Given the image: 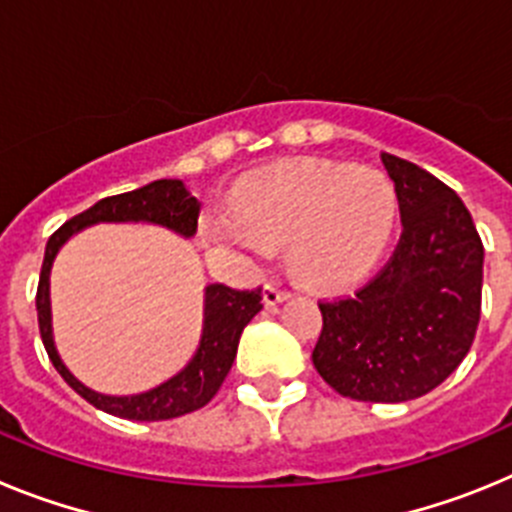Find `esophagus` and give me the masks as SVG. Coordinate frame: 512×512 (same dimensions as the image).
<instances>
[{
    "instance_id": "34e87169",
    "label": "esophagus",
    "mask_w": 512,
    "mask_h": 512,
    "mask_svg": "<svg viewBox=\"0 0 512 512\" xmlns=\"http://www.w3.org/2000/svg\"><path fill=\"white\" fill-rule=\"evenodd\" d=\"M289 297L287 289L277 287V284H266L264 287V305L266 307H277L279 302H284Z\"/></svg>"
}]
</instances>
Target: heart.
I'll return each mask as SVG.
<instances>
[{
	"instance_id": "obj_1",
	"label": "heart",
	"mask_w": 512,
	"mask_h": 512,
	"mask_svg": "<svg viewBox=\"0 0 512 512\" xmlns=\"http://www.w3.org/2000/svg\"><path fill=\"white\" fill-rule=\"evenodd\" d=\"M400 197L379 169L297 161L243 179L230 215L212 220L217 241L253 259L287 246L289 269L320 292L364 279L395 233Z\"/></svg>"
}]
</instances>
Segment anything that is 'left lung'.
Wrapping results in <instances>:
<instances>
[{
    "instance_id": "obj_1",
    "label": "left lung",
    "mask_w": 512,
    "mask_h": 512,
    "mask_svg": "<svg viewBox=\"0 0 512 512\" xmlns=\"http://www.w3.org/2000/svg\"><path fill=\"white\" fill-rule=\"evenodd\" d=\"M382 164L400 197V243L354 297L320 302L312 364L343 397L408 402L436 390L469 354L485 248L454 189L392 153Z\"/></svg>"
}]
</instances>
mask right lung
<instances>
[{
  "label": "right lung",
  "mask_w": 512,
  "mask_h": 512,
  "mask_svg": "<svg viewBox=\"0 0 512 512\" xmlns=\"http://www.w3.org/2000/svg\"><path fill=\"white\" fill-rule=\"evenodd\" d=\"M200 207L202 205L197 202V197H192V192H189L182 179H158V182L146 184V187L133 189V192L104 197L81 215L71 217L69 223H63L45 246L38 297H35L40 338H43L48 359L53 361L63 382L69 384L74 392H79L84 400L92 402L97 410L125 420H148L151 423V420H171L205 408L207 402L217 395L225 377H228L243 328L264 307L261 305V289L238 292V289H230L225 284H207L202 336L187 366L179 369L166 382L156 384L146 392H138V395H102V392L89 390L87 384H81L69 372V366L61 361L56 341H53L51 269L58 251L71 235L99 223H151L182 235V238H192L197 233Z\"/></svg>",
  "instance_id": "right-lung-1"
}]
</instances>
